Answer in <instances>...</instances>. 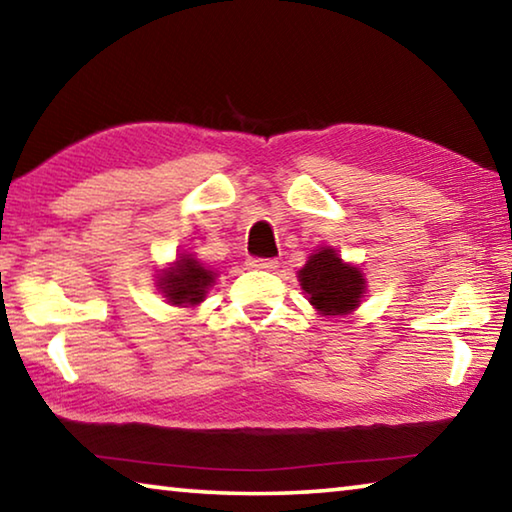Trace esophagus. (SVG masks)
Wrapping results in <instances>:
<instances>
[{
	"instance_id": "1",
	"label": "esophagus",
	"mask_w": 512,
	"mask_h": 512,
	"mask_svg": "<svg viewBox=\"0 0 512 512\" xmlns=\"http://www.w3.org/2000/svg\"><path fill=\"white\" fill-rule=\"evenodd\" d=\"M248 268H257V271H271V268L277 266L275 259H266V257H248Z\"/></svg>"
}]
</instances>
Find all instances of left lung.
Wrapping results in <instances>:
<instances>
[{
  "mask_svg": "<svg viewBox=\"0 0 512 512\" xmlns=\"http://www.w3.org/2000/svg\"><path fill=\"white\" fill-rule=\"evenodd\" d=\"M300 284L320 314L343 316L359 305L366 289L359 268L343 264L334 248H320L300 271Z\"/></svg>",
  "mask_w": 512,
  "mask_h": 512,
  "instance_id": "obj_1",
  "label": "left lung"
}]
</instances>
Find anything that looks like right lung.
Wrapping results in <instances>:
<instances>
[{
    "mask_svg": "<svg viewBox=\"0 0 512 512\" xmlns=\"http://www.w3.org/2000/svg\"><path fill=\"white\" fill-rule=\"evenodd\" d=\"M214 273L196 262L194 257L178 259L171 271L160 277V289L173 305H198L212 287Z\"/></svg>",
    "mask_w": 512,
    "mask_h": 512,
    "instance_id": "obj_1",
    "label": "right lung"
}]
</instances>
